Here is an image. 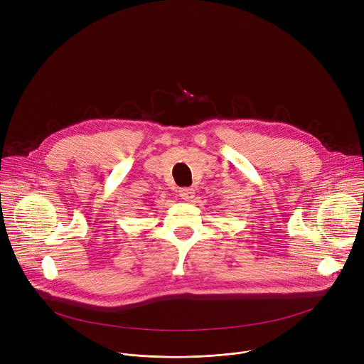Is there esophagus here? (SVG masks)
Wrapping results in <instances>:
<instances>
[{"label": "esophagus", "instance_id": "obj_1", "mask_svg": "<svg viewBox=\"0 0 364 364\" xmlns=\"http://www.w3.org/2000/svg\"><path fill=\"white\" fill-rule=\"evenodd\" d=\"M178 194H180V197H181L183 200L190 201V200L194 198V188H191V187H183V188H180Z\"/></svg>", "mask_w": 364, "mask_h": 364}]
</instances>
